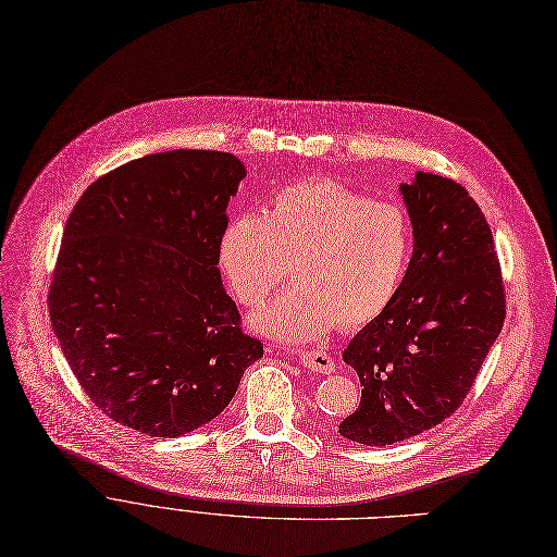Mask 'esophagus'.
Masks as SVG:
<instances>
[{"instance_id":"obj_1","label":"esophagus","mask_w":557,"mask_h":557,"mask_svg":"<svg viewBox=\"0 0 557 557\" xmlns=\"http://www.w3.org/2000/svg\"><path fill=\"white\" fill-rule=\"evenodd\" d=\"M296 359L305 368L320 372V374H330L334 370V359L330 357V352H325V349H298Z\"/></svg>"}]
</instances>
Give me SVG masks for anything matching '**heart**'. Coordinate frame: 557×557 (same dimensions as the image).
Here are the masks:
<instances>
[{
	"instance_id": "1",
	"label": "heart",
	"mask_w": 557,
	"mask_h": 557,
	"mask_svg": "<svg viewBox=\"0 0 557 557\" xmlns=\"http://www.w3.org/2000/svg\"><path fill=\"white\" fill-rule=\"evenodd\" d=\"M411 225L388 200H368L332 181H305L275 194L263 214L234 216L219 242L232 294L246 307L267 302L288 277L294 286L252 318L255 330L309 343L336 323H370L397 296L411 261Z\"/></svg>"
}]
</instances>
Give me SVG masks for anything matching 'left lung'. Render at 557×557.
<instances>
[{
    "instance_id": "8db88e82",
    "label": "left lung",
    "mask_w": 557,
    "mask_h": 557,
    "mask_svg": "<svg viewBox=\"0 0 557 557\" xmlns=\"http://www.w3.org/2000/svg\"><path fill=\"white\" fill-rule=\"evenodd\" d=\"M399 189L413 257L393 302L343 352L361 379V404L338 433L368 447L406 441L454 416L506 318L499 257L476 200L424 171Z\"/></svg>"
}]
</instances>
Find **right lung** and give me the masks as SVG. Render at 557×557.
I'll list each match as a JSON object with an SVG mask.
<instances>
[{
  "instance_id": "obj_1",
  "label": "right lung",
  "mask_w": 557,
  "mask_h": 557,
  "mask_svg": "<svg viewBox=\"0 0 557 557\" xmlns=\"http://www.w3.org/2000/svg\"><path fill=\"white\" fill-rule=\"evenodd\" d=\"M244 178L232 153L178 149L116 166L74 205L49 315L110 420L181 437L212 422L263 357L219 271L225 210Z\"/></svg>"
}]
</instances>
